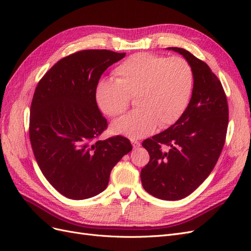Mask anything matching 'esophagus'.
Returning a JSON list of instances; mask_svg holds the SVG:
<instances>
[{
    "instance_id": "1",
    "label": "esophagus",
    "mask_w": 251,
    "mask_h": 251,
    "mask_svg": "<svg viewBox=\"0 0 251 251\" xmlns=\"http://www.w3.org/2000/svg\"><path fill=\"white\" fill-rule=\"evenodd\" d=\"M131 142H132V144H133V148H134V149H138V148L140 147V142H139L138 140L132 139V140H131Z\"/></svg>"
}]
</instances>
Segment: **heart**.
Segmentation results:
<instances>
[{"label":"heart","instance_id":"heart-1","mask_svg":"<svg viewBox=\"0 0 251 251\" xmlns=\"http://www.w3.org/2000/svg\"><path fill=\"white\" fill-rule=\"evenodd\" d=\"M114 78L97 83L95 100L102 114L116 118L130 105L137 109L111 126L114 134L140 138L174 125L183 115L194 87V73L187 60L153 53H136L113 72Z\"/></svg>","mask_w":251,"mask_h":251}]
</instances>
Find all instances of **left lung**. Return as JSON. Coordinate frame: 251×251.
<instances>
[{"label":"left lung","instance_id":"1","mask_svg":"<svg viewBox=\"0 0 251 251\" xmlns=\"http://www.w3.org/2000/svg\"><path fill=\"white\" fill-rule=\"evenodd\" d=\"M168 49L191 65L193 94L176 123L142 142L150 161L140 178L150 195L173 201L191 195L214 170L225 143L228 104L221 81L206 63L185 49Z\"/></svg>","mask_w":251,"mask_h":251}]
</instances>
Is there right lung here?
Segmentation results:
<instances>
[{"label":"right lung","instance_id":"1","mask_svg":"<svg viewBox=\"0 0 251 251\" xmlns=\"http://www.w3.org/2000/svg\"><path fill=\"white\" fill-rule=\"evenodd\" d=\"M126 53L81 50L53 66L37 83L30 107L29 137L43 175L73 200L94 197L108 186L110 174L132 144L108 127L95 90L102 73Z\"/></svg>","mask_w":251,"mask_h":251}]
</instances>
